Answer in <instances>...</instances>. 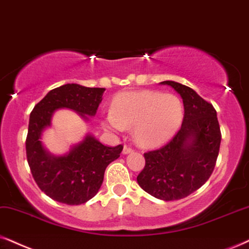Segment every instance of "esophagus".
I'll use <instances>...</instances> for the list:
<instances>
[{"instance_id": "34e87169", "label": "esophagus", "mask_w": 249, "mask_h": 249, "mask_svg": "<svg viewBox=\"0 0 249 249\" xmlns=\"http://www.w3.org/2000/svg\"><path fill=\"white\" fill-rule=\"evenodd\" d=\"M133 152V148L131 146H128V144H124V148H123V154H128Z\"/></svg>"}]
</instances>
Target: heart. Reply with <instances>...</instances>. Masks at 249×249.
I'll return each instance as SVG.
<instances>
[{"mask_svg": "<svg viewBox=\"0 0 249 249\" xmlns=\"http://www.w3.org/2000/svg\"><path fill=\"white\" fill-rule=\"evenodd\" d=\"M182 118L184 105L177 95L141 90L116 96L102 124L114 132L133 127L135 141L150 147L169 140L180 127Z\"/></svg>", "mask_w": 249, "mask_h": 249, "instance_id": "b5f03b06", "label": "heart"}]
</instances>
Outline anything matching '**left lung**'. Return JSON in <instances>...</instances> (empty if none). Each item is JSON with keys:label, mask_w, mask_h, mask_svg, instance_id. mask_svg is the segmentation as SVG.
<instances>
[{"label": "left lung", "mask_w": 249, "mask_h": 249, "mask_svg": "<svg viewBox=\"0 0 249 249\" xmlns=\"http://www.w3.org/2000/svg\"><path fill=\"white\" fill-rule=\"evenodd\" d=\"M180 94L184 119L165 146L143 154L146 164L138 175L140 187L160 200L186 197L208 180L221 146L216 110L193 89L176 81H162Z\"/></svg>", "instance_id": "8db88e82"}]
</instances>
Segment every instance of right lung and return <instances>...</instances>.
<instances>
[{
	"label": "right lung",
	"instance_id": "obj_1",
	"mask_svg": "<svg viewBox=\"0 0 249 249\" xmlns=\"http://www.w3.org/2000/svg\"><path fill=\"white\" fill-rule=\"evenodd\" d=\"M105 90L77 84L63 85L50 90L31 112L26 137L27 162L36 185L53 200L69 206L87 202L101 187L107 166L121 155L123 144L105 146L93 135H87L64 156L50 155L40 141L56 109H72L84 118L85 115L94 116Z\"/></svg>",
	"mask_w": 249,
	"mask_h": 249
}]
</instances>
